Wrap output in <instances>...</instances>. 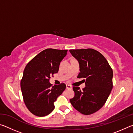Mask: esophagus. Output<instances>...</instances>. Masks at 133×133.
Instances as JSON below:
<instances>
[{
	"label": "esophagus",
	"instance_id": "esophagus-1",
	"mask_svg": "<svg viewBox=\"0 0 133 133\" xmlns=\"http://www.w3.org/2000/svg\"><path fill=\"white\" fill-rule=\"evenodd\" d=\"M66 89H71L72 86L69 84H66Z\"/></svg>",
	"mask_w": 133,
	"mask_h": 133
}]
</instances>
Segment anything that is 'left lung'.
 Masks as SVG:
<instances>
[{
	"label": "left lung",
	"instance_id": "8db88e82",
	"mask_svg": "<svg viewBox=\"0 0 133 133\" xmlns=\"http://www.w3.org/2000/svg\"><path fill=\"white\" fill-rule=\"evenodd\" d=\"M79 63L77 78H84L85 87L82 91L74 87L75 96L70 100L75 109L84 115L97 111L106 102L112 89L113 72L107 60L92 49L69 50Z\"/></svg>",
	"mask_w": 133,
	"mask_h": 133
}]
</instances>
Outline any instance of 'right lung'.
<instances>
[{"label":"right lung","mask_w":133,"mask_h":133,"mask_svg":"<svg viewBox=\"0 0 133 133\" xmlns=\"http://www.w3.org/2000/svg\"><path fill=\"white\" fill-rule=\"evenodd\" d=\"M67 50L48 49L26 65L21 82L24 102L31 113L39 117L48 115L55 109V103L66 89L64 83L53 87L50 76L57 73Z\"/></svg>","instance_id":"obj_1"}]
</instances>
